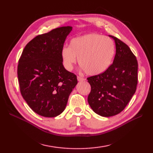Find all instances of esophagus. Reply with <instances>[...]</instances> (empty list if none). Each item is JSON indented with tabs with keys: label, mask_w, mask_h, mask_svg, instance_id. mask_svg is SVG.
Segmentation results:
<instances>
[{
	"label": "esophagus",
	"mask_w": 153,
	"mask_h": 153,
	"mask_svg": "<svg viewBox=\"0 0 153 153\" xmlns=\"http://www.w3.org/2000/svg\"><path fill=\"white\" fill-rule=\"evenodd\" d=\"M77 80H78L79 82H83V81H85V78H83V77H81V76H79L77 77Z\"/></svg>",
	"instance_id": "34e87169"
}]
</instances>
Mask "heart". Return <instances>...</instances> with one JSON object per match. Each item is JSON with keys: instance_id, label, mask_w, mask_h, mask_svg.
Returning a JSON list of instances; mask_svg holds the SVG:
<instances>
[{"instance_id": "obj_1", "label": "heart", "mask_w": 153, "mask_h": 153, "mask_svg": "<svg viewBox=\"0 0 153 153\" xmlns=\"http://www.w3.org/2000/svg\"><path fill=\"white\" fill-rule=\"evenodd\" d=\"M61 58L64 68L73 69L78 58L81 69L89 75H98L105 71L111 65L115 54L113 40L97 33L86 34L73 38L70 47L61 49Z\"/></svg>"}]
</instances>
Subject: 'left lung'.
Segmentation results:
<instances>
[{
  "instance_id": "left-lung-1",
  "label": "left lung",
  "mask_w": 153,
  "mask_h": 153,
  "mask_svg": "<svg viewBox=\"0 0 153 153\" xmlns=\"http://www.w3.org/2000/svg\"><path fill=\"white\" fill-rule=\"evenodd\" d=\"M113 63L103 73L87 77L91 85L88 102L97 114L104 117L121 112L135 93L138 63L129 47L116 37Z\"/></svg>"
}]
</instances>
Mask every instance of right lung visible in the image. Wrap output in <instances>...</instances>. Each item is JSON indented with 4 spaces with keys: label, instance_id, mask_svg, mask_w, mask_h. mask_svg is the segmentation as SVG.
<instances>
[{
    "label": "right lung",
    "instance_id": "obj_1",
    "mask_svg": "<svg viewBox=\"0 0 153 153\" xmlns=\"http://www.w3.org/2000/svg\"><path fill=\"white\" fill-rule=\"evenodd\" d=\"M71 26L39 35L23 50L18 65L19 89L33 111L44 117L60 114L77 83V76L65 69L61 49Z\"/></svg>",
    "mask_w": 153,
    "mask_h": 153
}]
</instances>
